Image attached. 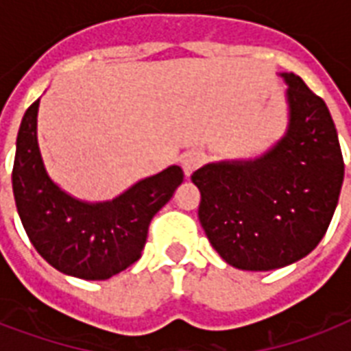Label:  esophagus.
I'll return each mask as SVG.
<instances>
[{
  "instance_id": "34e87169",
  "label": "esophagus",
  "mask_w": 351,
  "mask_h": 351,
  "mask_svg": "<svg viewBox=\"0 0 351 351\" xmlns=\"http://www.w3.org/2000/svg\"><path fill=\"white\" fill-rule=\"evenodd\" d=\"M204 162V154L200 151H189L182 156V169L186 173V176H191L193 171L198 169V165Z\"/></svg>"
}]
</instances>
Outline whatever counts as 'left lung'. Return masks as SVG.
Segmentation results:
<instances>
[{"label": "left lung", "mask_w": 351, "mask_h": 351, "mask_svg": "<svg viewBox=\"0 0 351 351\" xmlns=\"http://www.w3.org/2000/svg\"><path fill=\"white\" fill-rule=\"evenodd\" d=\"M286 134L253 160L208 164L193 173L198 219L230 266L269 271L300 261L326 233L344 180L335 123L322 98L293 73Z\"/></svg>", "instance_id": "1"}]
</instances>
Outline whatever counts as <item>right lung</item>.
<instances>
[{
  "label": "right lung",
  "mask_w": 351,
  "mask_h": 351,
  "mask_svg": "<svg viewBox=\"0 0 351 351\" xmlns=\"http://www.w3.org/2000/svg\"><path fill=\"white\" fill-rule=\"evenodd\" d=\"M40 100L25 111L16 140L12 191L25 231L36 251L58 271L106 280L142 256L151 220L184 180L171 165L136 182L107 202H84L47 175L38 145Z\"/></svg>",
  "instance_id": "right-lung-1"
}]
</instances>
